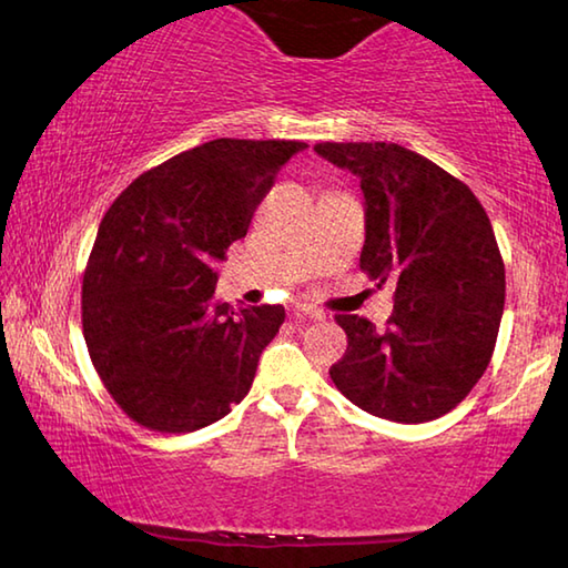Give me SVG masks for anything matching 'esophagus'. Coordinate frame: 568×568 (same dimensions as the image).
Masks as SVG:
<instances>
[{"label": "esophagus", "mask_w": 568, "mask_h": 568, "mask_svg": "<svg viewBox=\"0 0 568 568\" xmlns=\"http://www.w3.org/2000/svg\"><path fill=\"white\" fill-rule=\"evenodd\" d=\"M296 316H310V320H316V322L326 320V314L314 304H296Z\"/></svg>", "instance_id": "obj_1"}]
</instances>
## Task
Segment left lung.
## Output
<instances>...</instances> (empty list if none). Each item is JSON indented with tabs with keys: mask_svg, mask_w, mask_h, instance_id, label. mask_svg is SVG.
Listing matches in <instances>:
<instances>
[{
	"mask_svg": "<svg viewBox=\"0 0 568 568\" xmlns=\"http://www.w3.org/2000/svg\"><path fill=\"white\" fill-rule=\"evenodd\" d=\"M316 154L359 176L362 272L394 278L386 329L336 314L346 354L329 374L374 416L422 424L466 399L491 362L504 314V258L489 216L462 179L392 142H322Z\"/></svg>",
	"mask_w": 568,
	"mask_h": 568,
	"instance_id": "obj_1",
	"label": "left lung"
}]
</instances>
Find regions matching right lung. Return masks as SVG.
Listing matches in <instances>:
<instances>
[{"instance_id": "right-lung-1", "label": "right lung", "mask_w": 568, "mask_h": 568, "mask_svg": "<svg viewBox=\"0 0 568 568\" xmlns=\"http://www.w3.org/2000/svg\"><path fill=\"white\" fill-rule=\"evenodd\" d=\"M304 142L214 139L136 176L99 224L82 282V329L119 409L162 434L222 419L252 389L284 306L214 300V262Z\"/></svg>"}]
</instances>
